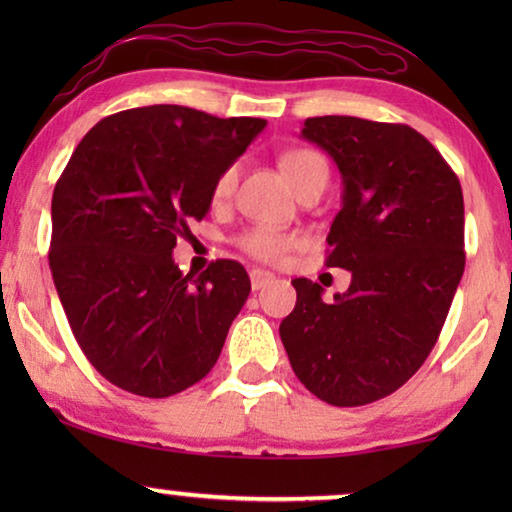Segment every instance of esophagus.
Returning a JSON list of instances; mask_svg holds the SVG:
<instances>
[{"label": "esophagus", "mask_w": 512, "mask_h": 512, "mask_svg": "<svg viewBox=\"0 0 512 512\" xmlns=\"http://www.w3.org/2000/svg\"><path fill=\"white\" fill-rule=\"evenodd\" d=\"M251 289L254 291H261L265 284H270L272 279H275V275H272V272H268V270H261V268H256V270H251Z\"/></svg>", "instance_id": "obj_1"}]
</instances>
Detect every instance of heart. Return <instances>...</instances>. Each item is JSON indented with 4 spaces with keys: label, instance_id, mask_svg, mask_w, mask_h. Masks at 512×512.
Listing matches in <instances>:
<instances>
[{
    "label": "heart",
    "instance_id": "heart-1",
    "mask_svg": "<svg viewBox=\"0 0 512 512\" xmlns=\"http://www.w3.org/2000/svg\"><path fill=\"white\" fill-rule=\"evenodd\" d=\"M279 167H282L284 177L293 186V191H300L307 181L317 177V174H328L326 160L319 156L317 151L310 149H293L286 151L282 160H279ZM237 181V167H228L223 174L216 179L214 184V198L226 200L230 193H233ZM237 244H240L242 251H247L249 256L258 258V261H279L286 251L296 249L298 244H303V237L296 233H279V230L272 228H251L247 233L237 237Z\"/></svg>",
    "mask_w": 512,
    "mask_h": 512
}]
</instances>
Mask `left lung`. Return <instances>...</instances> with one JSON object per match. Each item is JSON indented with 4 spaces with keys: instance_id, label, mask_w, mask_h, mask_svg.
Here are the masks:
<instances>
[{
    "instance_id": "obj_1",
    "label": "left lung",
    "mask_w": 512,
    "mask_h": 512,
    "mask_svg": "<svg viewBox=\"0 0 512 512\" xmlns=\"http://www.w3.org/2000/svg\"><path fill=\"white\" fill-rule=\"evenodd\" d=\"M300 137L342 177L328 268L352 272L333 300L300 277L279 324L293 373L321 401L354 408L394 394L422 368L464 275V195L429 139L401 123L307 118Z\"/></svg>"
}]
</instances>
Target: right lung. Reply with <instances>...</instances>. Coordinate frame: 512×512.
<instances>
[{
    "mask_svg": "<svg viewBox=\"0 0 512 512\" xmlns=\"http://www.w3.org/2000/svg\"><path fill=\"white\" fill-rule=\"evenodd\" d=\"M265 125L156 104L102 118L74 149L53 191L48 263L76 342L116 387L167 398L214 368L249 275L221 258L184 277L172 249Z\"/></svg>",
    "mask_w": 512,
    "mask_h": 512,
    "instance_id": "1",
    "label": "right lung"
}]
</instances>
